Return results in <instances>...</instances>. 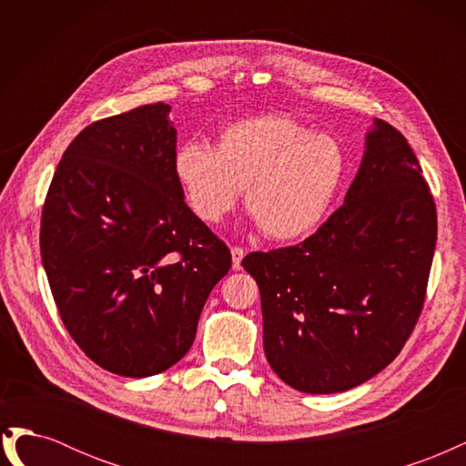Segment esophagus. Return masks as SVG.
I'll use <instances>...</instances> for the list:
<instances>
[{"label": "esophagus", "instance_id": "esophagus-1", "mask_svg": "<svg viewBox=\"0 0 466 466\" xmlns=\"http://www.w3.org/2000/svg\"><path fill=\"white\" fill-rule=\"evenodd\" d=\"M231 257H233V270H241V262L245 258V250L241 247H233L231 248Z\"/></svg>", "mask_w": 466, "mask_h": 466}]
</instances>
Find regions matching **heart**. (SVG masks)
Listing matches in <instances>:
<instances>
[{"instance_id": "b5f03b06", "label": "heart", "mask_w": 466, "mask_h": 466, "mask_svg": "<svg viewBox=\"0 0 466 466\" xmlns=\"http://www.w3.org/2000/svg\"><path fill=\"white\" fill-rule=\"evenodd\" d=\"M173 173L192 214L219 223L245 190L258 229L276 241L311 233L327 216L348 175V155L329 134L291 116L268 115L229 124L218 147L185 142Z\"/></svg>"}]
</instances>
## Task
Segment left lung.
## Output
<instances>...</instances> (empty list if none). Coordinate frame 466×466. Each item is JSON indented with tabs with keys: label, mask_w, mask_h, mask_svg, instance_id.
Returning <instances> with one entry per match:
<instances>
[{
	"label": "left lung",
	"mask_w": 466,
	"mask_h": 466,
	"mask_svg": "<svg viewBox=\"0 0 466 466\" xmlns=\"http://www.w3.org/2000/svg\"><path fill=\"white\" fill-rule=\"evenodd\" d=\"M435 238V202L412 147L375 120L344 204L303 243L243 260L278 377L329 394L385 370L424 307Z\"/></svg>",
	"instance_id": "8db88e82"
}]
</instances>
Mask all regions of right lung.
Here are the masks:
<instances>
[{
	"label": "right lung",
	"instance_id": "add662e5",
	"mask_svg": "<svg viewBox=\"0 0 466 466\" xmlns=\"http://www.w3.org/2000/svg\"><path fill=\"white\" fill-rule=\"evenodd\" d=\"M168 110L144 105L81 130L42 208L40 255L64 327L122 377L157 375L185 356L231 268L175 178Z\"/></svg>",
	"mask_w": 466,
	"mask_h": 466
}]
</instances>
